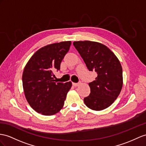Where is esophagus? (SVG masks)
Listing matches in <instances>:
<instances>
[{
  "mask_svg": "<svg viewBox=\"0 0 146 146\" xmlns=\"http://www.w3.org/2000/svg\"><path fill=\"white\" fill-rule=\"evenodd\" d=\"M72 84L74 86H78V85L80 84V83H72Z\"/></svg>",
  "mask_w": 146,
  "mask_h": 146,
  "instance_id": "1",
  "label": "esophagus"
}]
</instances>
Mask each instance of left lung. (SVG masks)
Returning a JSON list of instances; mask_svg holds the SVG:
<instances>
[{
    "label": "left lung",
    "instance_id": "obj_1",
    "mask_svg": "<svg viewBox=\"0 0 146 146\" xmlns=\"http://www.w3.org/2000/svg\"><path fill=\"white\" fill-rule=\"evenodd\" d=\"M74 46L89 71L98 74L89 83L91 93L84 102L93 110L99 111L111 106L123 86L121 63L113 52L105 45L94 41H74Z\"/></svg>",
    "mask_w": 146,
    "mask_h": 146
}]
</instances>
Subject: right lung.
<instances>
[{
    "label": "right lung",
    "instance_id": "1",
    "mask_svg": "<svg viewBox=\"0 0 146 146\" xmlns=\"http://www.w3.org/2000/svg\"><path fill=\"white\" fill-rule=\"evenodd\" d=\"M72 42L51 44L37 50L25 66L22 81L28 104L36 111L52 115L64 105L72 83L54 82L53 72L60 68V63L70 49Z\"/></svg>",
    "mask_w": 146,
    "mask_h": 146
}]
</instances>
